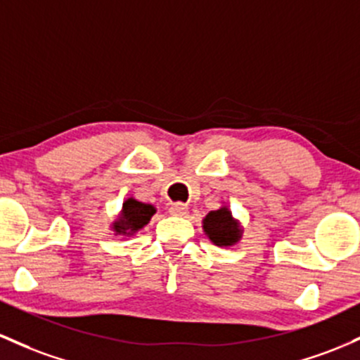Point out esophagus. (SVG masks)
<instances>
[{"label":"esophagus","mask_w":360,"mask_h":360,"mask_svg":"<svg viewBox=\"0 0 360 360\" xmlns=\"http://www.w3.org/2000/svg\"><path fill=\"white\" fill-rule=\"evenodd\" d=\"M169 212H171L172 215L183 217V215H186V213H188V205L179 203V201H177V203H172L171 207H169Z\"/></svg>","instance_id":"1"}]
</instances>
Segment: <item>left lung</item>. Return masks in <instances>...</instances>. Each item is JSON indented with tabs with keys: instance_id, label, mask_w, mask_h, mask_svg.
Returning <instances> with one entry per match:
<instances>
[{
	"instance_id": "obj_1",
	"label": "left lung",
	"mask_w": 360,
	"mask_h": 360,
	"mask_svg": "<svg viewBox=\"0 0 360 360\" xmlns=\"http://www.w3.org/2000/svg\"><path fill=\"white\" fill-rule=\"evenodd\" d=\"M203 231L215 246H232L240 239L243 231L227 207L212 210L203 219Z\"/></svg>"
}]
</instances>
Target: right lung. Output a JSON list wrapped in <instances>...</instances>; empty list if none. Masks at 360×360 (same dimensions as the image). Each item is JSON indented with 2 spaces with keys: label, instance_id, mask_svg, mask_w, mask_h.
I'll use <instances>...</instances> for the list:
<instances>
[{
  "label": "right lung",
  "instance_id": "right-lung-1",
  "mask_svg": "<svg viewBox=\"0 0 360 360\" xmlns=\"http://www.w3.org/2000/svg\"><path fill=\"white\" fill-rule=\"evenodd\" d=\"M155 207L148 203H141L135 198H128L122 203L121 215L112 224V231L117 236H133L135 232L143 229L150 222L152 215L155 213Z\"/></svg>",
  "mask_w": 360,
  "mask_h": 360
}]
</instances>
